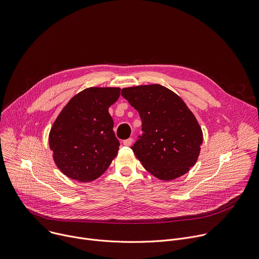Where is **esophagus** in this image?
<instances>
[{
    "instance_id": "esophagus-1",
    "label": "esophagus",
    "mask_w": 259,
    "mask_h": 259,
    "mask_svg": "<svg viewBox=\"0 0 259 259\" xmlns=\"http://www.w3.org/2000/svg\"><path fill=\"white\" fill-rule=\"evenodd\" d=\"M132 142H133V139H132V138H128V139H126V140L123 141L124 145H126V146H130V145L132 144Z\"/></svg>"
}]
</instances>
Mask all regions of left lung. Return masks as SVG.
<instances>
[{
	"label": "left lung",
	"mask_w": 259,
	"mask_h": 259,
	"mask_svg": "<svg viewBox=\"0 0 259 259\" xmlns=\"http://www.w3.org/2000/svg\"><path fill=\"white\" fill-rule=\"evenodd\" d=\"M121 95L142 122L143 134L131 149L144 169L165 181L188 173L199 158L203 132L184 101L159 84L124 88Z\"/></svg>",
	"instance_id": "8db88e82"
}]
</instances>
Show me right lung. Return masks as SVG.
Instances as JSON below:
<instances>
[{"mask_svg": "<svg viewBox=\"0 0 259 259\" xmlns=\"http://www.w3.org/2000/svg\"><path fill=\"white\" fill-rule=\"evenodd\" d=\"M120 88L90 87L62 108L49 133V146L58 169L68 178L88 182L98 178L117 157L120 142L108 107Z\"/></svg>", "mask_w": 259, "mask_h": 259, "instance_id": "obj_1", "label": "right lung"}]
</instances>
